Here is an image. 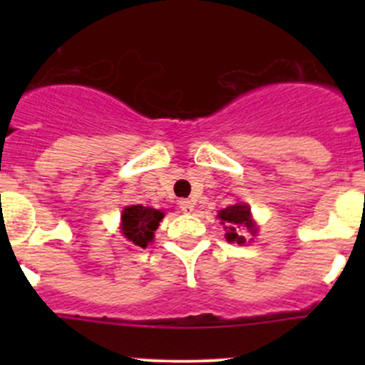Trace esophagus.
<instances>
[{"label": "esophagus", "mask_w": 365, "mask_h": 365, "mask_svg": "<svg viewBox=\"0 0 365 365\" xmlns=\"http://www.w3.org/2000/svg\"><path fill=\"white\" fill-rule=\"evenodd\" d=\"M180 210H182L183 213H190L194 210V203L190 200H182L180 201Z\"/></svg>", "instance_id": "1"}]
</instances>
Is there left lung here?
<instances>
[{"instance_id":"8db88e82","label":"left lung","mask_w":365,"mask_h":365,"mask_svg":"<svg viewBox=\"0 0 365 365\" xmlns=\"http://www.w3.org/2000/svg\"><path fill=\"white\" fill-rule=\"evenodd\" d=\"M217 217H219L220 224H222L224 230H226L227 242H237V244L244 245L245 242H247V238L242 235V231L249 233L251 237H256L257 227L251 219V208H249L245 203H237V205L227 206V208L220 210V212L217 213Z\"/></svg>"}]
</instances>
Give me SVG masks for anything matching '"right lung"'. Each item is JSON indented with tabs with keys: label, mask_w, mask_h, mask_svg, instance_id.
I'll return each instance as SVG.
<instances>
[{
	"label": "right lung",
	"mask_w": 365,
	"mask_h": 365,
	"mask_svg": "<svg viewBox=\"0 0 365 365\" xmlns=\"http://www.w3.org/2000/svg\"><path fill=\"white\" fill-rule=\"evenodd\" d=\"M164 219V212L150 206L132 205L121 212V235L130 244L146 249L153 242V233Z\"/></svg>",
	"instance_id": "obj_1"
}]
</instances>
